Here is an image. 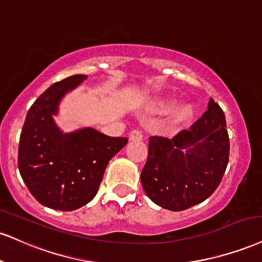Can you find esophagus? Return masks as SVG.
Returning <instances> with one entry per match:
<instances>
[{"label":"esophagus","mask_w":262,"mask_h":262,"mask_svg":"<svg viewBox=\"0 0 262 262\" xmlns=\"http://www.w3.org/2000/svg\"><path fill=\"white\" fill-rule=\"evenodd\" d=\"M144 138V134L143 132L140 130V129H133V130L130 132V134H129V139L130 140H143Z\"/></svg>","instance_id":"esophagus-1"}]
</instances>
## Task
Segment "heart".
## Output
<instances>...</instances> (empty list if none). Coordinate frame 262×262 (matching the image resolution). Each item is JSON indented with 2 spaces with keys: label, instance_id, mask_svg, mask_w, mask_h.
I'll return each instance as SVG.
<instances>
[{
  "label": "heart",
  "instance_id": "1",
  "mask_svg": "<svg viewBox=\"0 0 262 262\" xmlns=\"http://www.w3.org/2000/svg\"><path fill=\"white\" fill-rule=\"evenodd\" d=\"M169 106H171V103L169 102L160 103V107H161L162 110H167ZM190 116H191V107L189 105H181L172 112L171 121L173 123H181L183 121H185V119H188Z\"/></svg>",
  "mask_w": 262,
  "mask_h": 262
}]
</instances>
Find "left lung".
I'll return each mask as SVG.
<instances>
[{
    "label": "left lung",
    "mask_w": 262,
    "mask_h": 262,
    "mask_svg": "<svg viewBox=\"0 0 262 262\" xmlns=\"http://www.w3.org/2000/svg\"><path fill=\"white\" fill-rule=\"evenodd\" d=\"M222 108L212 99L189 130L172 139L149 138L140 179L154 203L171 211L187 210L206 200L222 181L229 159V138Z\"/></svg>",
    "instance_id": "1"
}]
</instances>
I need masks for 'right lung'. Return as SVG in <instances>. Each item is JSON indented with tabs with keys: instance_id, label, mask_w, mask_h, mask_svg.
Listing matches in <instances>:
<instances>
[{
	"instance_id": "add662e5",
	"label": "right lung",
	"mask_w": 262,
	"mask_h": 262,
	"mask_svg": "<svg viewBox=\"0 0 262 262\" xmlns=\"http://www.w3.org/2000/svg\"><path fill=\"white\" fill-rule=\"evenodd\" d=\"M86 75L52 84L27 113L18 147V167L29 191L43 206L72 211L95 196L110 160L128 143L93 128L63 134L52 116L59 100Z\"/></svg>"
}]
</instances>
